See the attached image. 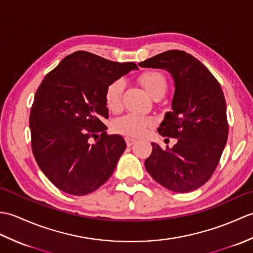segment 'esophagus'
<instances>
[{
	"instance_id": "esophagus-1",
	"label": "esophagus",
	"mask_w": 253,
	"mask_h": 253,
	"mask_svg": "<svg viewBox=\"0 0 253 253\" xmlns=\"http://www.w3.org/2000/svg\"><path fill=\"white\" fill-rule=\"evenodd\" d=\"M125 141H126L127 146L130 147V146H132L133 143L136 142V139H135V138H131V137H126V138H125Z\"/></svg>"
}]
</instances>
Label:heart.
I'll return each instance as SVG.
<instances>
[{
    "mask_svg": "<svg viewBox=\"0 0 253 253\" xmlns=\"http://www.w3.org/2000/svg\"><path fill=\"white\" fill-rule=\"evenodd\" d=\"M138 80L142 84L144 90L154 100L162 98L166 90H168V80H166V77L161 72H144L138 77ZM123 90L124 82L122 79H117L107 85L104 99L106 107L110 111L116 112L120 110ZM153 124L154 121L151 117L128 113V114L116 118L114 123H113V130L124 136L137 137L146 132L149 127L153 126Z\"/></svg>",
    "mask_w": 253,
    "mask_h": 253,
    "instance_id": "heart-1",
    "label": "heart"
}]
</instances>
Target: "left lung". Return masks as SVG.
Listing matches in <instances>:
<instances>
[{
  "label": "left lung",
  "instance_id": "1",
  "mask_svg": "<svg viewBox=\"0 0 253 253\" xmlns=\"http://www.w3.org/2000/svg\"><path fill=\"white\" fill-rule=\"evenodd\" d=\"M139 66L165 69L175 84L173 111L166 113L158 131L177 142L166 149L152 142L146 169L166 189L196 190L211 178L227 142L226 102L221 84L200 61L184 51L163 52Z\"/></svg>",
  "mask_w": 253,
  "mask_h": 253
}]
</instances>
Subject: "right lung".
<instances>
[{"label":"right lung","mask_w":253,"mask_h":253,"mask_svg":"<svg viewBox=\"0 0 253 253\" xmlns=\"http://www.w3.org/2000/svg\"><path fill=\"white\" fill-rule=\"evenodd\" d=\"M132 69H138L135 63L77 51L42 80L30 111L31 148L40 169L60 190L88 195L113 174L126 142L120 135H106L104 94L107 85Z\"/></svg>","instance_id":"right-lung-1"}]
</instances>
